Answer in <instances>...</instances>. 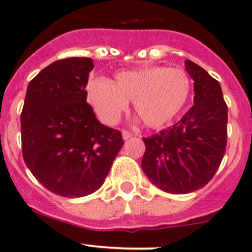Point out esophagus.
<instances>
[{"mask_svg": "<svg viewBox=\"0 0 252 252\" xmlns=\"http://www.w3.org/2000/svg\"><path fill=\"white\" fill-rule=\"evenodd\" d=\"M122 136H123L124 140H128V139L131 138V133H129V131L126 130H123L122 131Z\"/></svg>", "mask_w": 252, "mask_h": 252, "instance_id": "34e87169", "label": "esophagus"}]
</instances>
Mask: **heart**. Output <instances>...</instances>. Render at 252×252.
<instances>
[{"label": "heart", "instance_id": "b5f03b06", "mask_svg": "<svg viewBox=\"0 0 252 252\" xmlns=\"http://www.w3.org/2000/svg\"><path fill=\"white\" fill-rule=\"evenodd\" d=\"M191 91V79L185 70L155 65L118 72L112 82L92 80L87 98L104 123H117L128 102H133L134 111L146 126L160 128L185 109Z\"/></svg>", "mask_w": 252, "mask_h": 252}]
</instances>
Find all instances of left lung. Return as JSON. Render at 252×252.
I'll use <instances>...</instances> for the list:
<instances>
[{
	"label": "left lung",
	"instance_id": "left-lung-1",
	"mask_svg": "<svg viewBox=\"0 0 252 252\" xmlns=\"http://www.w3.org/2000/svg\"><path fill=\"white\" fill-rule=\"evenodd\" d=\"M185 65L194 81V104L172 126L143 139L141 168L151 183L172 194L197 191L212 180L228 138V107L220 85L193 61Z\"/></svg>",
	"mask_w": 252,
	"mask_h": 252
}]
</instances>
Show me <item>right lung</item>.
Segmentation results:
<instances>
[{"label": "right lung", "mask_w": 252, "mask_h": 252, "mask_svg": "<svg viewBox=\"0 0 252 252\" xmlns=\"http://www.w3.org/2000/svg\"><path fill=\"white\" fill-rule=\"evenodd\" d=\"M90 58L54 61L28 85L21 114L22 153L34 177L58 196L96 192L124 141L86 102Z\"/></svg>", "instance_id": "right-lung-1"}]
</instances>
